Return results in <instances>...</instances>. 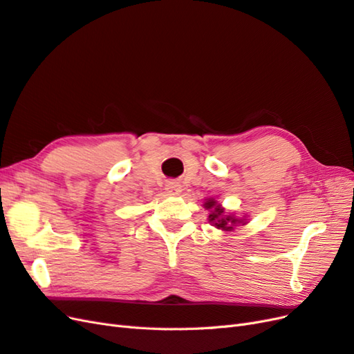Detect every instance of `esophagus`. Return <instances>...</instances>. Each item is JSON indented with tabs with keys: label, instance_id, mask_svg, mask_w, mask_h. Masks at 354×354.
<instances>
[{
	"label": "esophagus",
	"instance_id": "1",
	"mask_svg": "<svg viewBox=\"0 0 354 354\" xmlns=\"http://www.w3.org/2000/svg\"><path fill=\"white\" fill-rule=\"evenodd\" d=\"M165 190L168 192L169 195H178L180 192H181L180 185H178V183H176V181H169V183H168V185H167V187H165Z\"/></svg>",
	"mask_w": 354,
	"mask_h": 354
}]
</instances>
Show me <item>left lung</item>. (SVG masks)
<instances>
[{"label":"left lung","mask_w":354,"mask_h":354,"mask_svg":"<svg viewBox=\"0 0 354 354\" xmlns=\"http://www.w3.org/2000/svg\"><path fill=\"white\" fill-rule=\"evenodd\" d=\"M203 207L208 208V209H212L211 214H209V221L214 223V226H217L218 229H223V230H232V224H236V223H241L239 220L233 218V217H226L223 216V209L220 208V205H217L216 201L214 199H209L205 203H203Z\"/></svg>","instance_id":"obj_1"}]
</instances>
